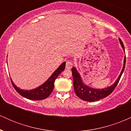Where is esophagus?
Listing matches in <instances>:
<instances>
[{
    "mask_svg": "<svg viewBox=\"0 0 131 131\" xmlns=\"http://www.w3.org/2000/svg\"><path fill=\"white\" fill-rule=\"evenodd\" d=\"M73 63L72 61H67V63H66V68L70 70V69H71L72 67H73Z\"/></svg>",
    "mask_w": 131,
    "mask_h": 131,
    "instance_id": "34e87169",
    "label": "esophagus"
}]
</instances>
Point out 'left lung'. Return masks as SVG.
<instances>
[{"label": "left lung", "instance_id": "8db88e82", "mask_svg": "<svg viewBox=\"0 0 131 131\" xmlns=\"http://www.w3.org/2000/svg\"><path fill=\"white\" fill-rule=\"evenodd\" d=\"M119 39L120 43L123 49L124 50V44H123L122 40L121 39ZM126 64V57L124 60V65L121 72V74L117 79L116 81L114 84L112 86L108 87L107 88L103 89H95L91 88H89L88 86L85 85L82 83V81L81 80V78L78 72L76 71V69L74 67L72 68V74H73V86H74V89L75 94L76 95L81 99V100H84L87 102H94L97 101V100H100V99L105 98V97L108 96L110 94L112 93V92L115 90L116 85H118L119 81L120 80L122 74L124 70Z\"/></svg>", "mask_w": 131, "mask_h": 131}]
</instances>
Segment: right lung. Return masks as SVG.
<instances>
[{
	"label": "right lung",
	"mask_w": 131,
	"mask_h": 131,
	"mask_svg": "<svg viewBox=\"0 0 131 131\" xmlns=\"http://www.w3.org/2000/svg\"><path fill=\"white\" fill-rule=\"evenodd\" d=\"M66 62H63L60 66L55 72L52 74V76L49 78L47 81L42 85H40L35 89L31 90V91H25V90L19 89L16 86L13 84L11 79L12 84L13 88L16 90L18 94H19L23 97L25 98L29 99V100H40L47 98L51 94V93L53 91L54 88V82L57 77L59 76L61 72L63 71L65 68Z\"/></svg>",
	"instance_id": "add662e5"
}]
</instances>
